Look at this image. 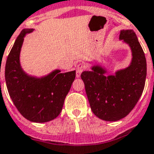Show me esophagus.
<instances>
[{
    "label": "esophagus",
    "mask_w": 154,
    "mask_h": 154,
    "mask_svg": "<svg viewBox=\"0 0 154 154\" xmlns=\"http://www.w3.org/2000/svg\"><path fill=\"white\" fill-rule=\"evenodd\" d=\"M86 68V66H85L84 63H79L78 65L76 66V77L77 78H79L80 75L83 72V70Z\"/></svg>",
    "instance_id": "esophagus-1"
}]
</instances>
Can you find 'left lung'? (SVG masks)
I'll return each instance as SVG.
<instances>
[{"instance_id": "8db88e82", "label": "left lung", "mask_w": 154, "mask_h": 154, "mask_svg": "<svg viewBox=\"0 0 154 154\" xmlns=\"http://www.w3.org/2000/svg\"><path fill=\"white\" fill-rule=\"evenodd\" d=\"M120 39L131 49L133 58L128 68L106 76L105 70L95 66L81 74L91 110L105 121L120 120L130 113L143 94L146 77V57L135 33L121 30Z\"/></svg>"}]
</instances>
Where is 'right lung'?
Instances as JSON below:
<instances>
[{
    "mask_svg": "<svg viewBox=\"0 0 154 154\" xmlns=\"http://www.w3.org/2000/svg\"><path fill=\"white\" fill-rule=\"evenodd\" d=\"M32 29L22 30L8 56L5 81L8 91L20 114L30 121L45 123L60 115L65 97L75 78V71L56 70L42 79L28 76L20 67L23 37Z\"/></svg>",
    "mask_w": 154,
    "mask_h": 154,
    "instance_id": "1",
    "label": "right lung"
}]
</instances>
